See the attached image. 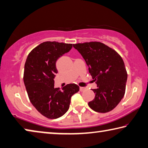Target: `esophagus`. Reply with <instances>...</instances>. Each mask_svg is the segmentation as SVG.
Returning a JSON list of instances; mask_svg holds the SVG:
<instances>
[{
  "label": "esophagus",
  "mask_w": 148,
  "mask_h": 148,
  "mask_svg": "<svg viewBox=\"0 0 148 148\" xmlns=\"http://www.w3.org/2000/svg\"><path fill=\"white\" fill-rule=\"evenodd\" d=\"M80 91L81 92H83V91H84V90H86V88L85 87H80Z\"/></svg>",
  "instance_id": "34e87169"
}]
</instances>
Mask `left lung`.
I'll return each instance as SVG.
<instances>
[{
  "instance_id": "obj_1",
  "label": "left lung",
  "mask_w": 148,
  "mask_h": 148,
  "mask_svg": "<svg viewBox=\"0 0 148 148\" xmlns=\"http://www.w3.org/2000/svg\"><path fill=\"white\" fill-rule=\"evenodd\" d=\"M88 66L98 88L93 100L88 102L92 110L107 113L113 110L125 95L127 72L121 56L112 48L100 42L74 44Z\"/></svg>"
}]
</instances>
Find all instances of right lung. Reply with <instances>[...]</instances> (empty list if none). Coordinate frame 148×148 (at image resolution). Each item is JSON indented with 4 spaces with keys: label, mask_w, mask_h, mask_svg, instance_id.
<instances>
[{
    "label": "right lung",
    "mask_w": 148,
    "mask_h": 148,
    "mask_svg": "<svg viewBox=\"0 0 148 148\" xmlns=\"http://www.w3.org/2000/svg\"><path fill=\"white\" fill-rule=\"evenodd\" d=\"M72 44L47 41L31 50L24 67L23 81L29 100L40 114L48 119L64 115L69 108L71 98L79 90L74 83L62 90L54 88L57 60L69 52Z\"/></svg>",
    "instance_id": "obj_1"
}]
</instances>
